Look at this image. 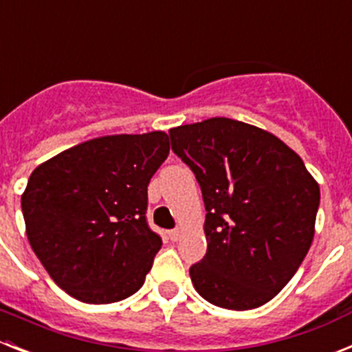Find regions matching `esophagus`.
Returning a JSON list of instances; mask_svg holds the SVG:
<instances>
[{
    "label": "esophagus",
    "mask_w": 352,
    "mask_h": 352,
    "mask_svg": "<svg viewBox=\"0 0 352 352\" xmlns=\"http://www.w3.org/2000/svg\"><path fill=\"white\" fill-rule=\"evenodd\" d=\"M179 236H182V231H179V229H173V231H169L170 241H178Z\"/></svg>",
    "instance_id": "34e87169"
}]
</instances>
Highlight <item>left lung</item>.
I'll return each instance as SVG.
<instances>
[{"label": "left lung", "instance_id": "left-lung-1", "mask_svg": "<svg viewBox=\"0 0 352 352\" xmlns=\"http://www.w3.org/2000/svg\"><path fill=\"white\" fill-rule=\"evenodd\" d=\"M169 135L208 211V252L190 268L195 291L229 310L268 303L312 245L319 183L284 141L243 121L210 118Z\"/></svg>", "mask_w": 352, "mask_h": 352}]
</instances>
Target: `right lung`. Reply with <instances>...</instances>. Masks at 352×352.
<instances>
[{"label": "right lung", "instance_id": "right-lung-1", "mask_svg": "<svg viewBox=\"0 0 352 352\" xmlns=\"http://www.w3.org/2000/svg\"><path fill=\"white\" fill-rule=\"evenodd\" d=\"M166 132L89 139L40 164L21 197L31 248L58 287L102 305L138 292L162 247L146 223Z\"/></svg>", "mask_w": 352, "mask_h": 352}]
</instances>
